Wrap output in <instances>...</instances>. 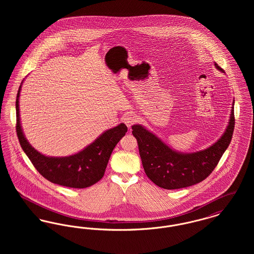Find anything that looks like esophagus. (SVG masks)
Listing matches in <instances>:
<instances>
[{"instance_id": "34e87169", "label": "esophagus", "mask_w": 254, "mask_h": 254, "mask_svg": "<svg viewBox=\"0 0 254 254\" xmlns=\"http://www.w3.org/2000/svg\"><path fill=\"white\" fill-rule=\"evenodd\" d=\"M124 121H125V124L127 126V127H131L134 124L137 123V117L132 113H129L124 118Z\"/></svg>"}]
</instances>
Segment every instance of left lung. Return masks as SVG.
Returning a JSON list of instances; mask_svg holds the SVG:
<instances>
[{
  "label": "left lung",
  "instance_id": "8db88e82",
  "mask_svg": "<svg viewBox=\"0 0 254 254\" xmlns=\"http://www.w3.org/2000/svg\"><path fill=\"white\" fill-rule=\"evenodd\" d=\"M215 66L224 72L217 64ZM231 109L229 126L217 142L205 150L189 154L172 150L145 127L132 126L146 176L165 190L183 189L204 181L216 168L230 145L235 125L234 102Z\"/></svg>",
  "mask_w": 254,
  "mask_h": 254
}]
</instances>
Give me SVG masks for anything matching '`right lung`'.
I'll return each mask as SVG.
<instances>
[{"label":"right lung","instance_id":"obj_1","mask_svg":"<svg viewBox=\"0 0 254 254\" xmlns=\"http://www.w3.org/2000/svg\"><path fill=\"white\" fill-rule=\"evenodd\" d=\"M16 98V132L23 150L37 171L47 180L67 188L85 189L100 181L107 169L115 145L127 131L125 124L107 130L84 150L68 157H48L34 149L24 138L19 114V97Z\"/></svg>","mask_w":254,"mask_h":254}]
</instances>
